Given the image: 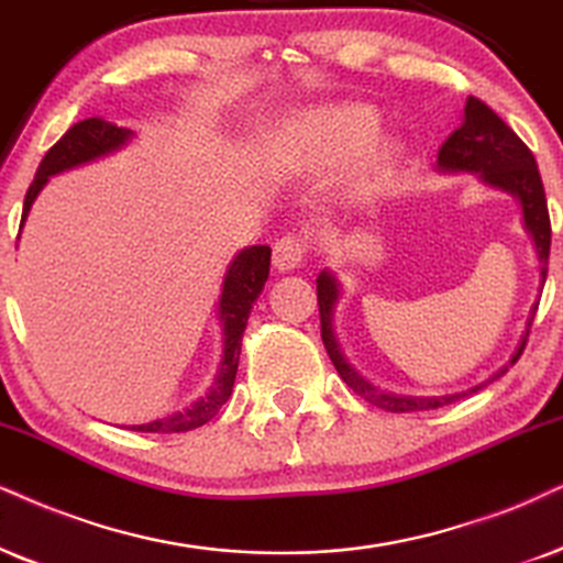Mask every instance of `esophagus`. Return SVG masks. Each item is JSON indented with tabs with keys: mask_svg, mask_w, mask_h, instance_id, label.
<instances>
[{
	"mask_svg": "<svg viewBox=\"0 0 563 563\" xmlns=\"http://www.w3.org/2000/svg\"><path fill=\"white\" fill-rule=\"evenodd\" d=\"M303 257H306V239L303 236L288 233V236L275 241L273 265L280 269V273H290V269L301 267Z\"/></svg>",
	"mask_w": 563,
	"mask_h": 563,
	"instance_id": "esophagus-1",
	"label": "esophagus"
}]
</instances>
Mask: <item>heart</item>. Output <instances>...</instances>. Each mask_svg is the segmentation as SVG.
<instances>
[{
    "instance_id": "b5f03b06",
    "label": "heart",
    "mask_w": 563,
    "mask_h": 563,
    "mask_svg": "<svg viewBox=\"0 0 563 563\" xmlns=\"http://www.w3.org/2000/svg\"><path fill=\"white\" fill-rule=\"evenodd\" d=\"M376 132H379V113L372 106L343 103L319 109L296 122L290 126L288 145L298 161L317 168L340 166L361 155L347 184V195L364 199L382 187L384 176L389 174L400 153V147L389 140L372 142Z\"/></svg>"
}]
</instances>
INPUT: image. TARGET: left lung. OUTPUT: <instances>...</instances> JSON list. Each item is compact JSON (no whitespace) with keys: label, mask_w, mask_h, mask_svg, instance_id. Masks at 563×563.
I'll use <instances>...</instances> for the list:
<instances>
[{"label":"left lung","mask_w":563,"mask_h":563,"mask_svg":"<svg viewBox=\"0 0 563 563\" xmlns=\"http://www.w3.org/2000/svg\"><path fill=\"white\" fill-rule=\"evenodd\" d=\"M439 174H475L478 179L490 189L507 191L519 202L522 210V225L532 239L536 246L538 262H540V286L545 283L548 273V252H551V220H548V205H545V191L543 181H540L538 163L532 158L530 147L517 137L515 130H509L504 124V119L496 117L486 103L478 98H467L465 103V117H462V126L450 134V140L441 145L439 161H437ZM340 288L338 277L330 269H322L317 277V298H319V317H322V343L327 347V355L338 368L340 379L353 389L355 395L364 397L366 402L376 405V408L389 410V412H416V410H433L441 405H450L460 397L478 393V389L488 387L490 382H496L499 376L509 372V366L517 364V358L525 351L530 334V322L536 317L538 301L532 303L528 324H525L522 338L511 353V358L504 364L499 372H494L488 379H483L475 387L465 389V393L454 395H437V397H412V395H395L387 389L374 387L366 376L355 372L351 361L345 358L343 347H340L338 330H334V309H338Z\"/></svg>","instance_id":"1"}]
</instances>
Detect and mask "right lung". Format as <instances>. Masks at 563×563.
<instances>
[{
  "label": "right lung",
  "instance_id": "1",
  "mask_svg": "<svg viewBox=\"0 0 563 563\" xmlns=\"http://www.w3.org/2000/svg\"><path fill=\"white\" fill-rule=\"evenodd\" d=\"M134 140V132L126 126H119L113 122H106L101 117H90L69 126L64 132V137L56 142L44 155L38 170H35V179L25 195L23 205V220H20V231H23L27 212H31L35 197L41 195V189L46 187L48 179L64 170H73L85 163H92L106 155L122 151L124 145H130ZM20 241V233H18ZM269 246H246L241 249L225 267L223 283H220V296H218V322H220V364L218 372L212 376L208 393L199 395L197 400H191L187 408L168 412V416L155 418V421L132 426V431H145V433H179L191 431L205 426L218 416V410L229 402L233 393V382H236L239 372V355H241V338H244L249 314H252V306L257 301L262 288H265L269 277Z\"/></svg>",
  "mask_w": 563,
  "mask_h": 563
}]
</instances>
